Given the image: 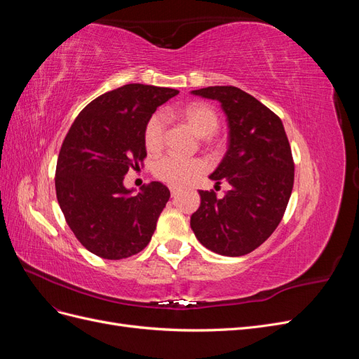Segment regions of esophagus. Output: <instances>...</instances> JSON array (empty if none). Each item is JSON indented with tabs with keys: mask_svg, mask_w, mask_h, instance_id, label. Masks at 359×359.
<instances>
[{
	"mask_svg": "<svg viewBox=\"0 0 359 359\" xmlns=\"http://www.w3.org/2000/svg\"><path fill=\"white\" fill-rule=\"evenodd\" d=\"M178 189H175V187H170V194H172V198H175L177 196V194H178Z\"/></svg>",
	"mask_w": 359,
	"mask_h": 359,
	"instance_id": "obj_1",
	"label": "esophagus"
}]
</instances>
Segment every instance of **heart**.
Masks as SVG:
<instances>
[{
    "mask_svg": "<svg viewBox=\"0 0 359 359\" xmlns=\"http://www.w3.org/2000/svg\"><path fill=\"white\" fill-rule=\"evenodd\" d=\"M180 116L186 121L194 133L201 137L212 136L219 128V115L212 106L194 102L180 111ZM166 116L153 114L144 127V142L148 151L156 153L165 144ZM205 170V165L198 158H182L178 156H165L154 163V177L173 187H181Z\"/></svg>",
    "mask_w": 359,
    "mask_h": 359,
    "instance_id": "b5f03b06",
    "label": "heart"
}]
</instances>
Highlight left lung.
I'll return each instance as SVG.
<instances>
[{
	"instance_id": "obj_1",
	"label": "left lung",
	"mask_w": 359,
	"mask_h": 359,
	"mask_svg": "<svg viewBox=\"0 0 359 359\" xmlns=\"http://www.w3.org/2000/svg\"><path fill=\"white\" fill-rule=\"evenodd\" d=\"M219 100L229 126V147L211 180L231 190L217 198L199 190L190 226L202 245L223 256H243L265 243L283 219L293 189L292 149L281 119L236 86L191 91Z\"/></svg>"
}]
</instances>
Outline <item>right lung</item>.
Wrapping results in <instances>:
<instances>
[{"instance_id":"1","label":"right lung","mask_w":359,"mask_h":359,"mask_svg":"<svg viewBox=\"0 0 359 359\" xmlns=\"http://www.w3.org/2000/svg\"><path fill=\"white\" fill-rule=\"evenodd\" d=\"M178 93L124 85L86 104L64 137L55 170L57 199L78 241L99 257H130L151 241L170 191L153 181L133 196L123 181L147 157L148 118Z\"/></svg>"}]
</instances>
